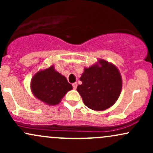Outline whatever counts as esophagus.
<instances>
[{
  "instance_id": "1",
  "label": "esophagus",
  "mask_w": 153,
  "mask_h": 153,
  "mask_svg": "<svg viewBox=\"0 0 153 153\" xmlns=\"http://www.w3.org/2000/svg\"><path fill=\"white\" fill-rule=\"evenodd\" d=\"M72 85H73V89H76L77 88V86H78V84H77V82H74V83H73Z\"/></svg>"
}]
</instances>
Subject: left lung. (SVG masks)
<instances>
[{"mask_svg":"<svg viewBox=\"0 0 153 153\" xmlns=\"http://www.w3.org/2000/svg\"><path fill=\"white\" fill-rule=\"evenodd\" d=\"M81 85L77 91L84 104L95 111H103L113 106L119 99L122 79L118 68L112 63L99 59L98 62L84 68Z\"/></svg>","mask_w":153,"mask_h":153,"instance_id":"obj_1","label":"left lung"}]
</instances>
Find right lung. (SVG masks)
<instances>
[{
	"label": "right lung",
	"instance_id": "1",
	"mask_svg": "<svg viewBox=\"0 0 153 153\" xmlns=\"http://www.w3.org/2000/svg\"><path fill=\"white\" fill-rule=\"evenodd\" d=\"M73 86L65 77L54 70V65L41 70L35 74L31 80V90L36 99L50 106H54L61 100Z\"/></svg>",
	"mask_w": 153,
	"mask_h": 153
}]
</instances>
